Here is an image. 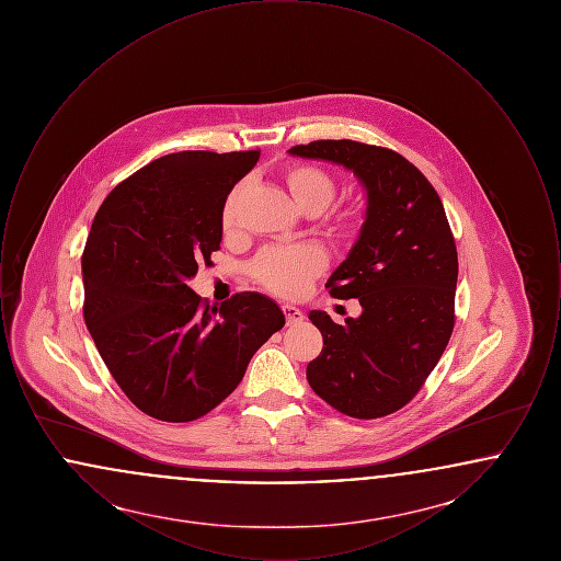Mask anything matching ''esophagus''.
I'll return each mask as SVG.
<instances>
[{"instance_id": "obj_1", "label": "esophagus", "mask_w": 561, "mask_h": 561, "mask_svg": "<svg viewBox=\"0 0 561 561\" xmlns=\"http://www.w3.org/2000/svg\"><path fill=\"white\" fill-rule=\"evenodd\" d=\"M282 311H284V316H286V323H288V325H296V323H300V321L305 320L302 311H300L298 307H293V305H284Z\"/></svg>"}]
</instances>
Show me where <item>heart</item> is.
Instances as JSON below:
<instances>
[{"mask_svg":"<svg viewBox=\"0 0 561 561\" xmlns=\"http://www.w3.org/2000/svg\"><path fill=\"white\" fill-rule=\"evenodd\" d=\"M288 193L293 195L294 204L307 214H320L325 210L334 195L336 181L334 176L316 163H290L282 174ZM245 185L240 183L231 188L222 204L220 222L225 231H231L236 225L238 204L243 195ZM330 227L336 233H348L357 227V214L351 210L334 213L330 216ZM325 267V256L320 248L309 243H298L288 248H265L250 263V275L268 293L277 296L294 298L307 290L313 277H318Z\"/></svg>","mask_w":561,"mask_h":561,"instance_id":"obj_1","label":"heart"}]
</instances>
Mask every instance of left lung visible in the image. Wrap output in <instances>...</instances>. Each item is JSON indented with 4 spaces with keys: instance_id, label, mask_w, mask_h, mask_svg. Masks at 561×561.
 <instances>
[{
    "instance_id": "left-lung-1",
    "label": "left lung",
    "mask_w": 561,
    "mask_h": 561,
    "mask_svg": "<svg viewBox=\"0 0 561 561\" xmlns=\"http://www.w3.org/2000/svg\"><path fill=\"white\" fill-rule=\"evenodd\" d=\"M290 156L345 165L366 187L359 238L325 288L357 298L359 318L311 311L323 348L307 366L321 400L353 419L398 412L425 385L454 330L458 256L437 191L400 153L357 140H313Z\"/></svg>"
}]
</instances>
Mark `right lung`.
<instances>
[{
    "mask_svg": "<svg viewBox=\"0 0 561 561\" xmlns=\"http://www.w3.org/2000/svg\"><path fill=\"white\" fill-rule=\"evenodd\" d=\"M259 158L163 156L122 181L94 216L81 256L83 320L119 389L158 421L208 414L286 323L263 294L210 307L187 286L220 248L222 204Z\"/></svg>",
    "mask_w": 561,
    "mask_h": 561,
    "instance_id": "right-lung-1",
    "label": "right lung"
}]
</instances>
